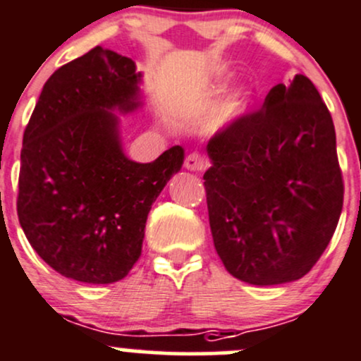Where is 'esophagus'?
<instances>
[{"mask_svg":"<svg viewBox=\"0 0 361 361\" xmlns=\"http://www.w3.org/2000/svg\"><path fill=\"white\" fill-rule=\"evenodd\" d=\"M185 168L190 169V171H204L207 168V159L202 154L193 152L185 159Z\"/></svg>","mask_w":361,"mask_h":361,"instance_id":"1","label":"esophagus"}]
</instances>
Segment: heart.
<instances>
[{
    "mask_svg": "<svg viewBox=\"0 0 361 361\" xmlns=\"http://www.w3.org/2000/svg\"><path fill=\"white\" fill-rule=\"evenodd\" d=\"M253 99V90L248 85H240L233 89L231 92L219 102L214 114L211 116V125L219 126L224 123H229L243 114V111L250 106Z\"/></svg>",
    "mask_w": 361,
    "mask_h": 361,
    "instance_id": "b5f03b06",
    "label": "heart"
}]
</instances>
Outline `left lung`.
<instances>
[{
  "instance_id": "8db88e82",
  "label": "left lung",
  "mask_w": 361,
  "mask_h": 361,
  "mask_svg": "<svg viewBox=\"0 0 361 361\" xmlns=\"http://www.w3.org/2000/svg\"><path fill=\"white\" fill-rule=\"evenodd\" d=\"M207 154L209 224L226 271L255 286L307 274L334 235L344 193L334 123L310 78L272 87Z\"/></svg>"
}]
</instances>
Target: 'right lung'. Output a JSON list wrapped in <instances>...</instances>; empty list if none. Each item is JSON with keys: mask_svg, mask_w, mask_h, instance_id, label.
I'll use <instances>...</instances> for the list:
<instances>
[{"mask_svg": "<svg viewBox=\"0 0 361 361\" xmlns=\"http://www.w3.org/2000/svg\"><path fill=\"white\" fill-rule=\"evenodd\" d=\"M135 61L96 46L49 77L23 132L18 221L44 262L89 284L116 283L142 253L152 204L183 166L125 156L120 118L142 108Z\"/></svg>", "mask_w": 361, "mask_h": 361, "instance_id": "add662e5", "label": "right lung"}]
</instances>
